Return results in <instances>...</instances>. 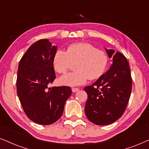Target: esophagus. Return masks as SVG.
<instances>
[{
	"label": "esophagus",
	"instance_id": "1",
	"mask_svg": "<svg viewBox=\"0 0 149 149\" xmlns=\"http://www.w3.org/2000/svg\"><path fill=\"white\" fill-rule=\"evenodd\" d=\"M71 90H72V91L73 93H76V92H78V91H79V88H72V89H71Z\"/></svg>",
	"mask_w": 149,
	"mask_h": 149
}]
</instances>
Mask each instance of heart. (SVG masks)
<instances>
[{"label": "heart", "instance_id": "heart-1", "mask_svg": "<svg viewBox=\"0 0 149 149\" xmlns=\"http://www.w3.org/2000/svg\"><path fill=\"white\" fill-rule=\"evenodd\" d=\"M75 63L76 71L61 77V84L76 86L84 84L88 78H100L108 66L109 56L106 52L90 43H78L68 45L66 52L57 50L53 57L54 69L58 73H66L71 63Z\"/></svg>", "mask_w": 149, "mask_h": 149}]
</instances>
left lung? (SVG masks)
I'll return each instance as SVG.
<instances>
[{"instance_id": "8db88e82", "label": "left lung", "mask_w": 149, "mask_h": 149, "mask_svg": "<svg viewBox=\"0 0 149 149\" xmlns=\"http://www.w3.org/2000/svg\"><path fill=\"white\" fill-rule=\"evenodd\" d=\"M112 65L106 73L84 88L88 95L85 114L97 125L112 123L123 114L130 100L132 79L126 57L114 49H107Z\"/></svg>"}]
</instances>
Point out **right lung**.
I'll use <instances>...</instances> for the list:
<instances>
[{
    "label": "right lung",
    "mask_w": 149,
    "mask_h": 149,
    "mask_svg": "<svg viewBox=\"0 0 149 149\" xmlns=\"http://www.w3.org/2000/svg\"><path fill=\"white\" fill-rule=\"evenodd\" d=\"M56 49L48 39L36 41L22 57L17 70V94L23 110L32 121L44 125L61 117L71 94L69 86L48 88L56 78L53 57Z\"/></svg>",
    "instance_id": "1"
}]
</instances>
